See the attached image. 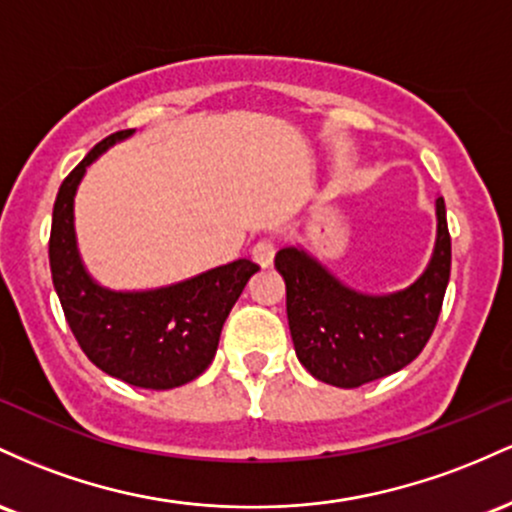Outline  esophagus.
I'll return each mask as SVG.
<instances>
[{
	"label": "esophagus",
	"mask_w": 512,
	"mask_h": 512,
	"mask_svg": "<svg viewBox=\"0 0 512 512\" xmlns=\"http://www.w3.org/2000/svg\"><path fill=\"white\" fill-rule=\"evenodd\" d=\"M273 256H275V246H273V241H268V239L258 241L254 249H251V258H254V261H256L261 268L271 266Z\"/></svg>",
	"instance_id": "esophagus-1"
}]
</instances>
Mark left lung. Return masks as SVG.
<instances>
[{"mask_svg":"<svg viewBox=\"0 0 512 512\" xmlns=\"http://www.w3.org/2000/svg\"><path fill=\"white\" fill-rule=\"evenodd\" d=\"M435 246L426 271L394 292L343 283L302 244L275 254L287 292V324L309 375L353 389L399 372L426 348L450 283L452 246L445 200H435Z\"/></svg>","mask_w":512,"mask_h":512,"instance_id":"obj_1","label":"left lung"}]
</instances>
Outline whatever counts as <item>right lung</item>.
I'll use <instances>...</instances> for the list:
<instances>
[{
  "label": "right lung",
  "instance_id": "add662e5",
  "mask_svg": "<svg viewBox=\"0 0 512 512\" xmlns=\"http://www.w3.org/2000/svg\"><path fill=\"white\" fill-rule=\"evenodd\" d=\"M135 130L101 140L62 181L50 229V271L67 324L99 370L142 389H174L212 363L222 326L251 275L249 258L147 290L101 285L79 254L74 198L86 169Z\"/></svg>",
  "mask_w": 512,
  "mask_h": 512
}]
</instances>
